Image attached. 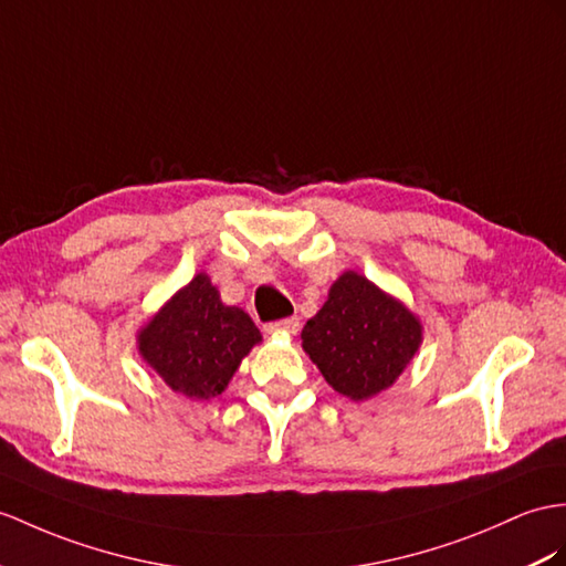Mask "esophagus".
Masks as SVG:
<instances>
[{
	"instance_id": "esophagus-1",
	"label": "esophagus",
	"mask_w": 566,
	"mask_h": 566,
	"mask_svg": "<svg viewBox=\"0 0 566 566\" xmlns=\"http://www.w3.org/2000/svg\"><path fill=\"white\" fill-rule=\"evenodd\" d=\"M297 331H300L297 316H287V319L266 324V334H297Z\"/></svg>"
}]
</instances>
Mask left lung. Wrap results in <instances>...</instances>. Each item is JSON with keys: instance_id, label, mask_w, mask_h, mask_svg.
Returning <instances> with one entry per match:
<instances>
[{"instance_id": "8db88e82", "label": "left lung", "mask_w": 566, "mask_h": 566, "mask_svg": "<svg viewBox=\"0 0 566 566\" xmlns=\"http://www.w3.org/2000/svg\"><path fill=\"white\" fill-rule=\"evenodd\" d=\"M422 340V326L401 302L365 275L343 273L302 328V348L338 394L365 401L401 375Z\"/></svg>"}]
</instances>
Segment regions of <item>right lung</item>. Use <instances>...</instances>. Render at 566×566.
<instances>
[{
    "mask_svg": "<svg viewBox=\"0 0 566 566\" xmlns=\"http://www.w3.org/2000/svg\"><path fill=\"white\" fill-rule=\"evenodd\" d=\"M261 340L250 314L228 307L199 273L139 334V350L170 389L189 398L223 394L242 357Z\"/></svg>",
    "mask_w": 566,
    "mask_h": 566,
    "instance_id": "add662e5",
    "label": "right lung"
}]
</instances>
